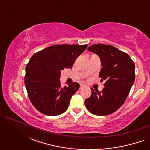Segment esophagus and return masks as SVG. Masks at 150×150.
I'll list each match as a JSON object with an SVG mask.
<instances>
[{"instance_id": "obj_1", "label": "esophagus", "mask_w": 150, "mask_h": 150, "mask_svg": "<svg viewBox=\"0 0 150 150\" xmlns=\"http://www.w3.org/2000/svg\"><path fill=\"white\" fill-rule=\"evenodd\" d=\"M85 87V85H83V84H81V86H80V89H83V88Z\"/></svg>"}]
</instances>
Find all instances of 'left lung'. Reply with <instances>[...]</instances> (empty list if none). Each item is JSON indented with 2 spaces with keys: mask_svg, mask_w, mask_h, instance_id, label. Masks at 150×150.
<instances>
[{
  "mask_svg": "<svg viewBox=\"0 0 150 150\" xmlns=\"http://www.w3.org/2000/svg\"><path fill=\"white\" fill-rule=\"evenodd\" d=\"M88 51L100 57L102 67L99 76L104 88L101 91L91 88L85 106L96 115H108L122 106L129 94L135 79L134 63L127 53L111 45L93 44Z\"/></svg>",
  "mask_w": 150,
  "mask_h": 150,
  "instance_id": "left-lung-1",
  "label": "left lung"
}]
</instances>
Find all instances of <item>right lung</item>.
I'll list each match as a JSON object with an SVG mask.
<instances>
[{
  "instance_id": "add662e5",
  "label": "right lung",
  "mask_w": 150,
  "mask_h": 150,
  "mask_svg": "<svg viewBox=\"0 0 150 150\" xmlns=\"http://www.w3.org/2000/svg\"><path fill=\"white\" fill-rule=\"evenodd\" d=\"M87 47V44H57L33 55L26 65L24 83L29 100L37 110L46 115L55 116L67 109L79 84L74 82L61 87V71L71 68Z\"/></svg>"
}]
</instances>
